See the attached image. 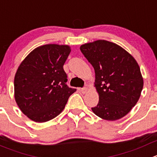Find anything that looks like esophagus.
I'll return each mask as SVG.
<instances>
[{
  "instance_id": "obj_1",
  "label": "esophagus",
  "mask_w": 157,
  "mask_h": 157,
  "mask_svg": "<svg viewBox=\"0 0 157 157\" xmlns=\"http://www.w3.org/2000/svg\"><path fill=\"white\" fill-rule=\"evenodd\" d=\"M87 91H88V89L86 88V87H84V88L80 89V92H81L82 94H85V93H87Z\"/></svg>"
}]
</instances>
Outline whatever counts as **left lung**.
I'll list each match as a JSON object with an SVG mask.
<instances>
[{"label": "left lung", "mask_w": 157, "mask_h": 157, "mask_svg": "<svg viewBox=\"0 0 157 157\" xmlns=\"http://www.w3.org/2000/svg\"><path fill=\"white\" fill-rule=\"evenodd\" d=\"M80 50L95 70L99 103L93 112L107 121L124 117L137 103L143 88L136 59L119 45L103 40L82 44Z\"/></svg>", "instance_id": "obj_1"}]
</instances>
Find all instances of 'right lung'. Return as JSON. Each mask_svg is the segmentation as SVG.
Wrapping results in <instances>:
<instances>
[{
	"instance_id": "right-lung-1",
	"label": "right lung",
	"mask_w": 157,
	"mask_h": 157,
	"mask_svg": "<svg viewBox=\"0 0 157 157\" xmlns=\"http://www.w3.org/2000/svg\"><path fill=\"white\" fill-rule=\"evenodd\" d=\"M71 47L46 44L34 49L17 69L15 99L23 113L35 122H46L64 110L69 96L76 91L67 86L63 65Z\"/></svg>"
}]
</instances>
